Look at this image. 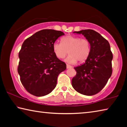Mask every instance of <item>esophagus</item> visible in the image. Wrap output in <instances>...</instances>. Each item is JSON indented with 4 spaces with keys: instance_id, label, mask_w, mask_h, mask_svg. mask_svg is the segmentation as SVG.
Here are the masks:
<instances>
[{
    "instance_id": "1",
    "label": "esophagus",
    "mask_w": 127,
    "mask_h": 127,
    "mask_svg": "<svg viewBox=\"0 0 127 127\" xmlns=\"http://www.w3.org/2000/svg\"><path fill=\"white\" fill-rule=\"evenodd\" d=\"M71 67H72V66H71V65H69V64H66V68H67V69L70 68H71Z\"/></svg>"
}]
</instances>
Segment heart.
Instances as JSON below:
<instances>
[{"label":"heart","mask_w":127,"mask_h":127,"mask_svg":"<svg viewBox=\"0 0 127 127\" xmlns=\"http://www.w3.org/2000/svg\"><path fill=\"white\" fill-rule=\"evenodd\" d=\"M55 55L59 59H63L70 54L66 61L74 64L78 62L83 63L88 58L91 54V43L86 38L67 35L62 39V42L56 41L53 45Z\"/></svg>","instance_id":"obj_1"}]
</instances>
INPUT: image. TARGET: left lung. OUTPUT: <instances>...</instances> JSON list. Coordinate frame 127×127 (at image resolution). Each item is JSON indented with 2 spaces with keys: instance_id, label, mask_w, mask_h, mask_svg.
Returning <instances> with one entry per match:
<instances>
[{
  "instance_id": "8db88e82",
  "label": "left lung",
  "mask_w": 127,
  "mask_h": 127,
  "mask_svg": "<svg viewBox=\"0 0 127 127\" xmlns=\"http://www.w3.org/2000/svg\"><path fill=\"white\" fill-rule=\"evenodd\" d=\"M73 33L82 34L89 40L91 51L84 64L74 67L77 74L71 80V84L78 93L93 95L104 87L111 77L113 54L110 44L99 33L93 30H82Z\"/></svg>"
}]
</instances>
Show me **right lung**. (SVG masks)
Returning a JSON list of instances; mask_svg holds the SVG:
<instances>
[{
	"instance_id": "right-lung-1",
	"label": "right lung",
	"mask_w": 127,
	"mask_h": 127,
	"mask_svg": "<svg viewBox=\"0 0 127 127\" xmlns=\"http://www.w3.org/2000/svg\"><path fill=\"white\" fill-rule=\"evenodd\" d=\"M63 32L43 29L23 42L19 53L18 72L23 86L29 93L42 96L56 88L58 76L66 64L55 55L53 45Z\"/></svg>"
}]
</instances>
